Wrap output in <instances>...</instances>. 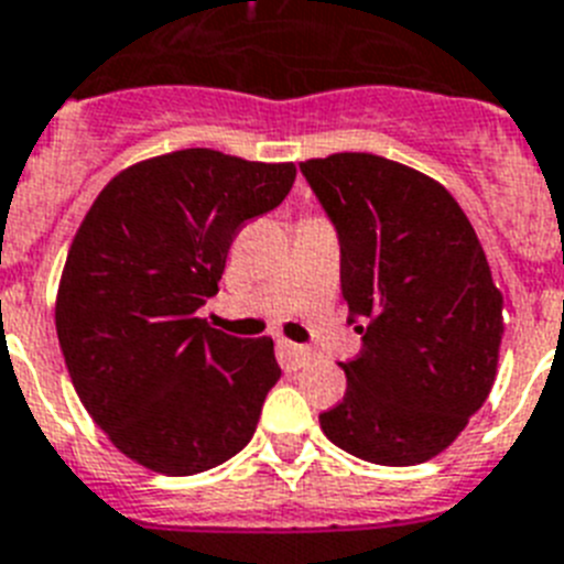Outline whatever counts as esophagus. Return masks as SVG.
Masks as SVG:
<instances>
[{"instance_id": "obj_1", "label": "esophagus", "mask_w": 564, "mask_h": 564, "mask_svg": "<svg viewBox=\"0 0 564 564\" xmlns=\"http://www.w3.org/2000/svg\"><path fill=\"white\" fill-rule=\"evenodd\" d=\"M278 355H281V364L286 371H297L312 360V349L306 346H297L292 340H278Z\"/></svg>"}]
</instances>
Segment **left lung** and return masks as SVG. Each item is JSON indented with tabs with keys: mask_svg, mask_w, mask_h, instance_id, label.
Returning <instances> with one entry per match:
<instances>
[{
	"mask_svg": "<svg viewBox=\"0 0 564 564\" xmlns=\"http://www.w3.org/2000/svg\"><path fill=\"white\" fill-rule=\"evenodd\" d=\"M340 241V289L364 335L323 434L366 463L417 465L459 437L497 380L502 292L452 193L371 153L301 164Z\"/></svg>",
	"mask_w": 564,
	"mask_h": 564,
	"instance_id": "8db88e82",
	"label": "left lung"
}]
</instances>
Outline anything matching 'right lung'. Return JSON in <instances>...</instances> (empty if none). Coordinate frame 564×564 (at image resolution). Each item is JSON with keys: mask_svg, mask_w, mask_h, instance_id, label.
<instances>
[{"mask_svg": "<svg viewBox=\"0 0 564 564\" xmlns=\"http://www.w3.org/2000/svg\"><path fill=\"white\" fill-rule=\"evenodd\" d=\"M295 164L207 147L121 170L67 252L56 335L76 394L110 443L150 471L189 477L252 440L281 366L272 337L213 329L238 229L275 209Z\"/></svg>", "mask_w": 564, "mask_h": 564, "instance_id": "1", "label": "right lung"}]
</instances>
